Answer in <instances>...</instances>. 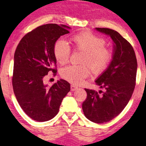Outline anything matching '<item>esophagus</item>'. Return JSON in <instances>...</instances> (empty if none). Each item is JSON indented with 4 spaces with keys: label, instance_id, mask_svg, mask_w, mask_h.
I'll list each match as a JSON object with an SVG mask.
<instances>
[{
    "label": "esophagus",
    "instance_id": "1",
    "mask_svg": "<svg viewBox=\"0 0 146 146\" xmlns=\"http://www.w3.org/2000/svg\"><path fill=\"white\" fill-rule=\"evenodd\" d=\"M77 89H78V87L76 86V85H70V90L71 91H74Z\"/></svg>",
    "mask_w": 146,
    "mask_h": 146
}]
</instances>
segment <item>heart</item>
Wrapping results in <instances>:
<instances>
[{
    "instance_id": "heart-1",
    "label": "heart",
    "mask_w": 146,
    "mask_h": 146,
    "mask_svg": "<svg viewBox=\"0 0 146 146\" xmlns=\"http://www.w3.org/2000/svg\"><path fill=\"white\" fill-rule=\"evenodd\" d=\"M73 49L81 51L80 65H71L61 70V76L65 80L73 84H80L90 73L91 68L95 73L104 71L111 63L112 51L105 46V40L88 30H82L70 36ZM54 58L61 65L68 62L70 58V46L66 42L58 39L53 48ZM88 63L89 65L86 64Z\"/></svg>"
}]
</instances>
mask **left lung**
I'll list each match as a JSON object with an SVG mask.
<instances>
[{
	"label": "left lung",
	"instance_id": "obj_1",
	"mask_svg": "<svg viewBox=\"0 0 146 146\" xmlns=\"http://www.w3.org/2000/svg\"><path fill=\"white\" fill-rule=\"evenodd\" d=\"M96 29L111 36L114 55L108 68L95 81L104 92L85 88L87 98L82 107L87 119L102 123L117 117L130 100L136 85L137 60L133 46L119 32L109 28Z\"/></svg>",
	"mask_w": 146,
	"mask_h": 146
}]
</instances>
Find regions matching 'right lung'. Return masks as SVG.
I'll return each instance as SVG.
<instances>
[{"label":"right lung","instance_id":"right-lung-1","mask_svg":"<svg viewBox=\"0 0 146 146\" xmlns=\"http://www.w3.org/2000/svg\"><path fill=\"white\" fill-rule=\"evenodd\" d=\"M69 28L57 24L39 26L22 38L15 52L13 91L23 111L36 121L54 118L70 90L69 82L63 79L51 88L44 84L48 73L56 75L53 48L60 36L70 32Z\"/></svg>","mask_w":146,"mask_h":146}]
</instances>
